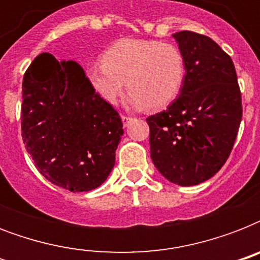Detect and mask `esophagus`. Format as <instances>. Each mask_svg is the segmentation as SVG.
Listing matches in <instances>:
<instances>
[{"label": "esophagus", "mask_w": 260, "mask_h": 260, "mask_svg": "<svg viewBox=\"0 0 260 260\" xmlns=\"http://www.w3.org/2000/svg\"><path fill=\"white\" fill-rule=\"evenodd\" d=\"M121 121H122V124H124V126H128V124L132 121V118L126 117V116H121Z\"/></svg>", "instance_id": "34e87169"}]
</instances>
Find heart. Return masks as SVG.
<instances>
[{
  "label": "heart",
  "mask_w": 260,
  "mask_h": 260,
  "mask_svg": "<svg viewBox=\"0 0 260 260\" xmlns=\"http://www.w3.org/2000/svg\"><path fill=\"white\" fill-rule=\"evenodd\" d=\"M185 73V59L178 47L124 38L106 48L102 62L87 66L86 78L98 97L108 104L117 101L126 85V105L146 109L162 108L174 101L181 91Z\"/></svg>",
  "instance_id": "obj_1"
}]
</instances>
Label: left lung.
<instances>
[{"label": "left lung", "instance_id": "left-lung-1", "mask_svg": "<svg viewBox=\"0 0 260 260\" xmlns=\"http://www.w3.org/2000/svg\"><path fill=\"white\" fill-rule=\"evenodd\" d=\"M185 59L179 95L147 118L151 159L167 181L193 186L208 181L230 156L242 121V94L232 59L204 35H173Z\"/></svg>", "mask_w": 260, "mask_h": 260}]
</instances>
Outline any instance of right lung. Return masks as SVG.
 I'll use <instances>...</instances> for the list:
<instances>
[{"label": "right lung", "instance_id": "right-lung-1", "mask_svg": "<svg viewBox=\"0 0 260 260\" xmlns=\"http://www.w3.org/2000/svg\"><path fill=\"white\" fill-rule=\"evenodd\" d=\"M21 131L39 173L74 193L106 181L124 134L118 113L91 89L82 67L47 52L24 75Z\"/></svg>", "mask_w": 260, "mask_h": 260}]
</instances>
